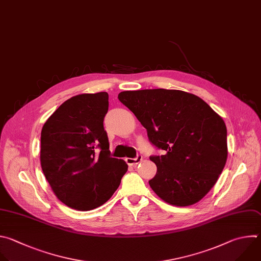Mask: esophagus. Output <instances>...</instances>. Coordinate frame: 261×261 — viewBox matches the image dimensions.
Listing matches in <instances>:
<instances>
[{
  "label": "esophagus",
  "mask_w": 261,
  "mask_h": 261,
  "mask_svg": "<svg viewBox=\"0 0 261 261\" xmlns=\"http://www.w3.org/2000/svg\"><path fill=\"white\" fill-rule=\"evenodd\" d=\"M143 161L142 155H138L136 159H125V162L128 166H136L138 164H140Z\"/></svg>",
  "instance_id": "34e87169"
}]
</instances>
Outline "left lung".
Wrapping results in <instances>:
<instances>
[{
	"label": "left lung",
	"instance_id": "left-lung-1",
	"mask_svg": "<svg viewBox=\"0 0 261 261\" xmlns=\"http://www.w3.org/2000/svg\"><path fill=\"white\" fill-rule=\"evenodd\" d=\"M118 99L147 129L149 141L166 152L150 158L158 167L149 181L152 190L173 205L199 201L226 164L223 119L197 95L177 89L122 91Z\"/></svg>",
	"mask_w": 261,
	"mask_h": 261
}]
</instances>
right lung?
Instances as JSON below:
<instances>
[{"mask_svg":"<svg viewBox=\"0 0 261 261\" xmlns=\"http://www.w3.org/2000/svg\"><path fill=\"white\" fill-rule=\"evenodd\" d=\"M108 98L107 92L72 96L42 127V171L57 197L74 210L105 203L127 171L124 161L110 155L102 124Z\"/></svg>","mask_w":261,"mask_h":261,"instance_id":"add662e5","label":"right lung"}]
</instances>
